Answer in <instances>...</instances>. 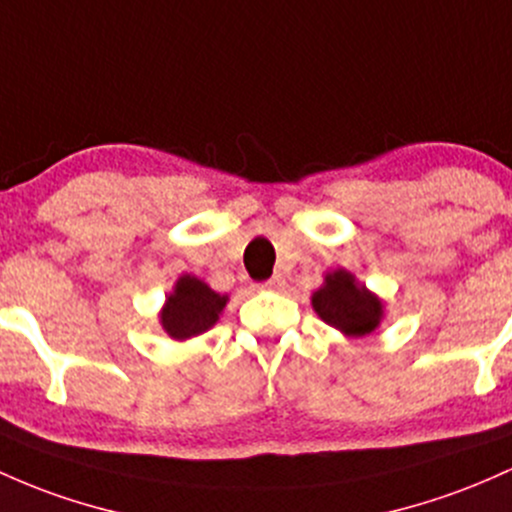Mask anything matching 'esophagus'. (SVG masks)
<instances>
[{"instance_id":"esophagus-1","label":"esophagus","mask_w":512,"mask_h":512,"mask_svg":"<svg viewBox=\"0 0 512 512\" xmlns=\"http://www.w3.org/2000/svg\"><path fill=\"white\" fill-rule=\"evenodd\" d=\"M282 286V274H274L272 279H267L265 284H262V289H279Z\"/></svg>"}]
</instances>
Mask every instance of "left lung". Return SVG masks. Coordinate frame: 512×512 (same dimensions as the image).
<instances>
[{
  "mask_svg": "<svg viewBox=\"0 0 512 512\" xmlns=\"http://www.w3.org/2000/svg\"><path fill=\"white\" fill-rule=\"evenodd\" d=\"M313 308L325 323L352 338L372 333L381 320V301L355 284V277L345 269L325 277L323 289L313 294Z\"/></svg>",
  "mask_w": 512,
  "mask_h": 512,
  "instance_id": "8db88e82",
  "label": "left lung"
}]
</instances>
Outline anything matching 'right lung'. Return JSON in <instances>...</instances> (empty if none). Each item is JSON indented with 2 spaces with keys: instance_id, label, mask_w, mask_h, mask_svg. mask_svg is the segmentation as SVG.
Returning <instances> with one entry per match:
<instances>
[{
  "instance_id": "right-lung-1",
  "label": "right lung",
  "mask_w": 512,
  "mask_h": 512,
  "mask_svg": "<svg viewBox=\"0 0 512 512\" xmlns=\"http://www.w3.org/2000/svg\"><path fill=\"white\" fill-rule=\"evenodd\" d=\"M226 301L228 296L216 294L201 279L184 274L174 286V294L167 296V306L162 311V328L174 340L194 338L216 323Z\"/></svg>"
}]
</instances>
